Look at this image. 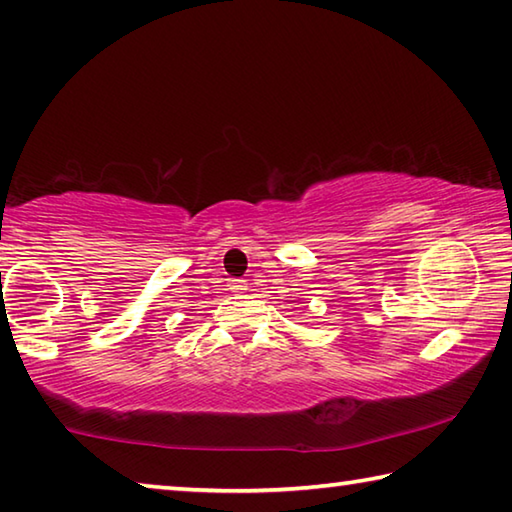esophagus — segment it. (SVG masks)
Wrapping results in <instances>:
<instances>
[{
  "label": "esophagus",
  "instance_id": "1",
  "mask_svg": "<svg viewBox=\"0 0 512 512\" xmlns=\"http://www.w3.org/2000/svg\"><path fill=\"white\" fill-rule=\"evenodd\" d=\"M246 289H248L246 280H230V291H235V293H244Z\"/></svg>",
  "mask_w": 512,
  "mask_h": 512
}]
</instances>
